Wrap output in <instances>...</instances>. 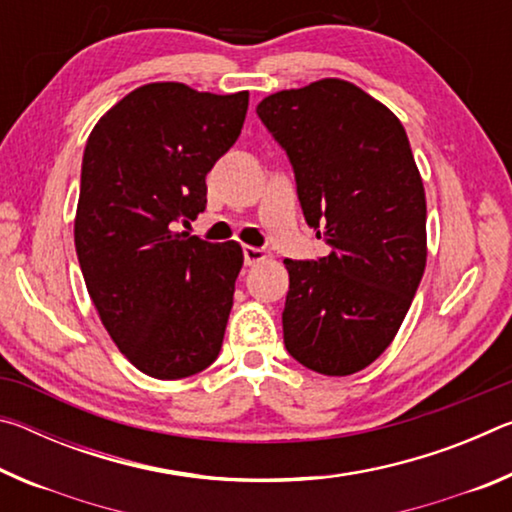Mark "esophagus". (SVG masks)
<instances>
[{
	"instance_id": "34e87169",
	"label": "esophagus",
	"mask_w": 512,
	"mask_h": 512,
	"mask_svg": "<svg viewBox=\"0 0 512 512\" xmlns=\"http://www.w3.org/2000/svg\"><path fill=\"white\" fill-rule=\"evenodd\" d=\"M266 253L262 248H255V246H244V262L246 266H255L259 262H264Z\"/></svg>"
}]
</instances>
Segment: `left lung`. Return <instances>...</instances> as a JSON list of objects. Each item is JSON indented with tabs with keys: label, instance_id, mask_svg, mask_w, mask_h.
Segmentation results:
<instances>
[{
	"label": "left lung",
	"instance_id": "left-lung-1",
	"mask_svg": "<svg viewBox=\"0 0 512 512\" xmlns=\"http://www.w3.org/2000/svg\"><path fill=\"white\" fill-rule=\"evenodd\" d=\"M257 117L287 151L302 214L329 253L284 259V345L302 366L345 377L395 339L427 264V201L409 137L357 85L282 90Z\"/></svg>",
	"mask_w": 512,
	"mask_h": 512
}]
</instances>
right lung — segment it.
<instances>
[{"label":"right lung","instance_id":"1","mask_svg":"<svg viewBox=\"0 0 512 512\" xmlns=\"http://www.w3.org/2000/svg\"><path fill=\"white\" fill-rule=\"evenodd\" d=\"M246 110L248 92L149 83L85 144L76 255L110 339L149 377H192L221 352L244 253L178 223L205 210V176L237 142Z\"/></svg>","mask_w":512,"mask_h":512}]
</instances>
